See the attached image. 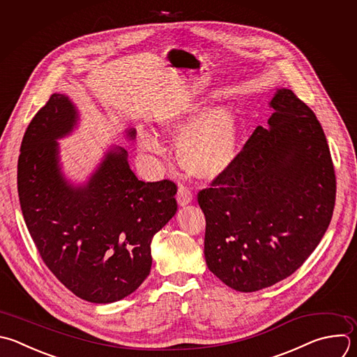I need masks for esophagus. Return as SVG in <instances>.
I'll use <instances>...</instances> for the list:
<instances>
[{
  "label": "esophagus",
  "instance_id": "1",
  "mask_svg": "<svg viewBox=\"0 0 357 357\" xmlns=\"http://www.w3.org/2000/svg\"><path fill=\"white\" fill-rule=\"evenodd\" d=\"M193 199V195L192 192L186 188V186H179L178 189V195H176V200H178V204L179 206H186L192 202Z\"/></svg>",
  "mask_w": 357,
  "mask_h": 357
}]
</instances>
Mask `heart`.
I'll list each match as a JSON object with an SVG mask.
<instances>
[{
	"instance_id": "b5f03b06",
	"label": "heart",
	"mask_w": 357,
	"mask_h": 357,
	"mask_svg": "<svg viewBox=\"0 0 357 357\" xmlns=\"http://www.w3.org/2000/svg\"><path fill=\"white\" fill-rule=\"evenodd\" d=\"M162 133L178 142L181 167L197 179L211 181L234 164L241 139V119L229 106L207 109L204 102H193L167 113L161 121ZM143 151L164 155L165 147L149 132L140 133Z\"/></svg>"
}]
</instances>
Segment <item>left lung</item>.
<instances>
[{
  "mask_svg": "<svg viewBox=\"0 0 357 357\" xmlns=\"http://www.w3.org/2000/svg\"><path fill=\"white\" fill-rule=\"evenodd\" d=\"M231 168L197 195L206 217L207 268L236 291H258L294 273L324 236L335 169L315 113L278 89Z\"/></svg>",
  "mask_w": 357,
  "mask_h": 357,
  "instance_id": "left-lung-1",
  "label": "left lung"
}]
</instances>
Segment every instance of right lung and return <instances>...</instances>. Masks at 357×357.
<instances>
[{
  "label": "right lung",
  "mask_w": 357,
  "mask_h": 357,
  "mask_svg": "<svg viewBox=\"0 0 357 357\" xmlns=\"http://www.w3.org/2000/svg\"><path fill=\"white\" fill-rule=\"evenodd\" d=\"M78 112L53 93L29 123L18 160V195L32 240L52 273L77 297L96 304L136 291L151 271L153 236L175 215L176 185L139 181L128 151L110 149L89 181L71 185L59 143ZM135 139L136 130L129 129Z\"/></svg>",
  "instance_id": "1"
}]
</instances>
